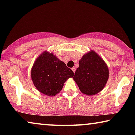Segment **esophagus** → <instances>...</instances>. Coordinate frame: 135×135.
Segmentation results:
<instances>
[{
	"label": "esophagus",
	"instance_id": "34e87169",
	"mask_svg": "<svg viewBox=\"0 0 135 135\" xmlns=\"http://www.w3.org/2000/svg\"><path fill=\"white\" fill-rule=\"evenodd\" d=\"M71 70H73V71L74 72V73H75V71H76V68L73 67V68H71Z\"/></svg>",
	"mask_w": 135,
	"mask_h": 135
}]
</instances>
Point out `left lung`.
Returning a JSON list of instances; mask_svg holds the SVG:
<instances>
[{
    "instance_id": "8db88e82",
    "label": "left lung",
    "mask_w": 135,
    "mask_h": 135,
    "mask_svg": "<svg viewBox=\"0 0 135 135\" xmlns=\"http://www.w3.org/2000/svg\"><path fill=\"white\" fill-rule=\"evenodd\" d=\"M108 78L106 63L95 51H90L79 61L73 79L82 93L92 96L103 89Z\"/></svg>"
}]
</instances>
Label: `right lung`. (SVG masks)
I'll list each match as a JSON object with an SVG mask.
<instances>
[{
	"mask_svg": "<svg viewBox=\"0 0 135 135\" xmlns=\"http://www.w3.org/2000/svg\"><path fill=\"white\" fill-rule=\"evenodd\" d=\"M74 73L52 53L43 52L36 59L31 71L34 85L43 94L55 96Z\"/></svg>",
	"mask_w": 135,
	"mask_h": 135,
	"instance_id": "1",
	"label": "right lung"
}]
</instances>
